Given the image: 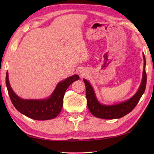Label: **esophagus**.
Masks as SVG:
<instances>
[{
    "mask_svg": "<svg viewBox=\"0 0 154 154\" xmlns=\"http://www.w3.org/2000/svg\"><path fill=\"white\" fill-rule=\"evenodd\" d=\"M84 75H85V73H84L83 71H81L80 72V76L81 77H83Z\"/></svg>",
    "mask_w": 154,
    "mask_h": 154,
    "instance_id": "obj_1",
    "label": "esophagus"
}]
</instances>
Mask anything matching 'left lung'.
<instances>
[{
	"label": "left lung",
	"mask_w": 154,
	"mask_h": 154,
	"mask_svg": "<svg viewBox=\"0 0 154 154\" xmlns=\"http://www.w3.org/2000/svg\"><path fill=\"white\" fill-rule=\"evenodd\" d=\"M143 71L142 80L139 89L132 97L124 102L114 105H105L98 101L93 88L87 80L83 79L86 87V97L87 106L91 113L97 118L103 119H120L130 113L138 103L146 89L147 76L146 73V58L143 54Z\"/></svg>",
	"instance_id": "1"
}]
</instances>
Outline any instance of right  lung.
Segmentation results:
<instances>
[{
    "mask_svg": "<svg viewBox=\"0 0 154 154\" xmlns=\"http://www.w3.org/2000/svg\"><path fill=\"white\" fill-rule=\"evenodd\" d=\"M79 79V75H74L61 81L50 97L41 100L22 99L16 95L10 85L8 72L6 75V85L12 103L16 110L30 119L45 120L53 119L60 113L65 91L72 83Z\"/></svg>",
    "mask_w": 154,
    "mask_h": 154,
    "instance_id": "1",
    "label": "right lung"
}]
</instances>
